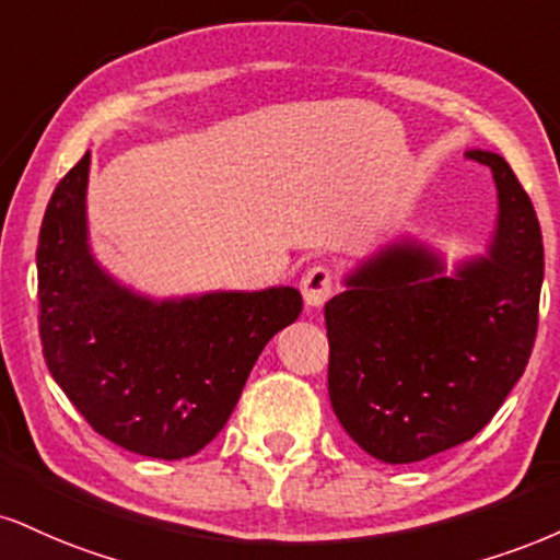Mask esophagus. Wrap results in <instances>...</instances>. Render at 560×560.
I'll list each match as a JSON object with an SVG mask.
<instances>
[{"label": "esophagus", "mask_w": 560, "mask_h": 560, "mask_svg": "<svg viewBox=\"0 0 560 560\" xmlns=\"http://www.w3.org/2000/svg\"><path fill=\"white\" fill-rule=\"evenodd\" d=\"M300 287H302V298H305L307 307H323L336 289L334 273L328 271L326 266H313L305 276H302Z\"/></svg>", "instance_id": "obj_1"}]
</instances>
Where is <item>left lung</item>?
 I'll return each mask as SVG.
<instances>
[{
  "instance_id": "left-lung-1",
  "label": "left lung",
  "mask_w": 560,
  "mask_h": 560,
  "mask_svg": "<svg viewBox=\"0 0 560 560\" xmlns=\"http://www.w3.org/2000/svg\"><path fill=\"white\" fill-rule=\"evenodd\" d=\"M493 172L498 221L485 258L454 276L417 242L362 262L326 302L328 396L341 428L388 464H412L475 438L522 378L545 273L540 221L506 159Z\"/></svg>"
}]
</instances>
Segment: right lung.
I'll use <instances>...</instances> for the list:
<instances>
[{"mask_svg": "<svg viewBox=\"0 0 560 560\" xmlns=\"http://www.w3.org/2000/svg\"><path fill=\"white\" fill-rule=\"evenodd\" d=\"M91 153L59 179L38 232V334L51 378L98 435L132 454L185 459L237 407L262 347L302 313L294 287L148 300L88 247Z\"/></svg>", "mask_w": 560, "mask_h": 560, "instance_id": "add662e5", "label": "right lung"}]
</instances>
